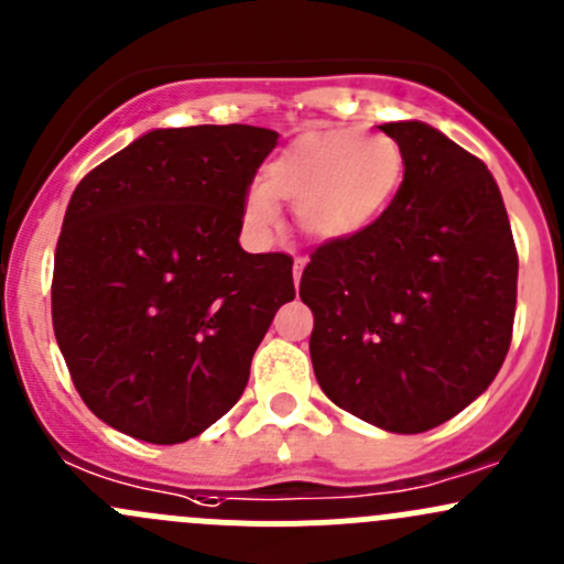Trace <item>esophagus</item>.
Segmentation results:
<instances>
[{"label":"esophagus","instance_id":"obj_1","mask_svg":"<svg viewBox=\"0 0 564 564\" xmlns=\"http://www.w3.org/2000/svg\"><path fill=\"white\" fill-rule=\"evenodd\" d=\"M303 267H305V259H300V256H297V259H294V272H292L294 283H297V286H300V278H303Z\"/></svg>","mask_w":564,"mask_h":564}]
</instances>
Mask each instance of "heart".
Returning <instances> with one entry per match:
<instances>
[{
    "instance_id": "heart-1",
    "label": "heart",
    "mask_w": 564,
    "mask_h": 564,
    "mask_svg": "<svg viewBox=\"0 0 564 564\" xmlns=\"http://www.w3.org/2000/svg\"><path fill=\"white\" fill-rule=\"evenodd\" d=\"M406 158L388 133L357 128L308 130L278 152L246 196V226L259 240L281 229L275 202L297 207L311 240L344 242L371 231L403 185Z\"/></svg>"
}]
</instances>
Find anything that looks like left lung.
Masks as SVG:
<instances>
[{
    "instance_id": "8db88e82",
    "label": "left lung",
    "mask_w": 564,
    "mask_h": 564,
    "mask_svg": "<svg viewBox=\"0 0 564 564\" xmlns=\"http://www.w3.org/2000/svg\"><path fill=\"white\" fill-rule=\"evenodd\" d=\"M379 128L406 158L401 191L371 231L311 253L300 297L324 395L377 429L423 434L502 368L519 256L480 158L417 119Z\"/></svg>"
}]
</instances>
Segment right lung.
Instances as JSON below:
<instances>
[{
	"label": "right lung",
	"mask_w": 564,
	"mask_h": 564,
	"mask_svg": "<svg viewBox=\"0 0 564 564\" xmlns=\"http://www.w3.org/2000/svg\"><path fill=\"white\" fill-rule=\"evenodd\" d=\"M275 144L253 124L150 130L73 191L51 318L78 395L111 429L176 445L240 401L256 346L294 300L292 256L240 248Z\"/></svg>",
	"instance_id": "obj_1"
}]
</instances>
